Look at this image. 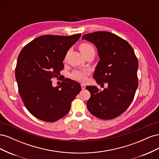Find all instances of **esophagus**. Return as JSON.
Returning a JSON list of instances; mask_svg holds the SVG:
<instances>
[{"label": "esophagus", "instance_id": "34e87169", "mask_svg": "<svg viewBox=\"0 0 159 159\" xmlns=\"http://www.w3.org/2000/svg\"><path fill=\"white\" fill-rule=\"evenodd\" d=\"M81 89H84L85 88V85H84V84H81Z\"/></svg>", "mask_w": 159, "mask_h": 159}]
</instances>
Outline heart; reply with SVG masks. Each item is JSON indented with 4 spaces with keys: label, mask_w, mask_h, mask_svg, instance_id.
<instances>
[{
    "label": "heart",
    "mask_w": 159,
    "mask_h": 159,
    "mask_svg": "<svg viewBox=\"0 0 159 159\" xmlns=\"http://www.w3.org/2000/svg\"><path fill=\"white\" fill-rule=\"evenodd\" d=\"M91 49H93V46L88 43H82L80 46V50L81 52L84 54V53L88 52V50ZM94 50V49H93ZM89 75V71L88 70H77L74 71L71 74V78L79 81H85L87 78V76Z\"/></svg>",
    "instance_id": "b5f03b06"
}]
</instances>
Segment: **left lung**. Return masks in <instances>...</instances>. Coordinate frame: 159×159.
<instances>
[{"instance_id":"obj_1","label":"left lung","mask_w":159,"mask_h":159,"mask_svg":"<svg viewBox=\"0 0 159 159\" xmlns=\"http://www.w3.org/2000/svg\"><path fill=\"white\" fill-rule=\"evenodd\" d=\"M82 40L93 43L98 49L99 61L93 78L101 86L107 85L103 91L86 86L91 93L87 107L99 119H114L125 111L134 97L138 87L137 57L126 40L111 32L89 33Z\"/></svg>"}]
</instances>
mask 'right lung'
I'll use <instances>...</instances> for the list:
<instances>
[{
    "mask_svg": "<svg viewBox=\"0 0 159 159\" xmlns=\"http://www.w3.org/2000/svg\"><path fill=\"white\" fill-rule=\"evenodd\" d=\"M81 34L70 36L44 35L28 43L18 57L15 77L26 108L38 119L54 122L69 112L81 91L77 81L66 78L54 87L51 80L63 70V61Z\"/></svg>",
    "mask_w": 159,
    "mask_h": 159,
    "instance_id": "add662e5",
    "label": "right lung"
}]
</instances>
